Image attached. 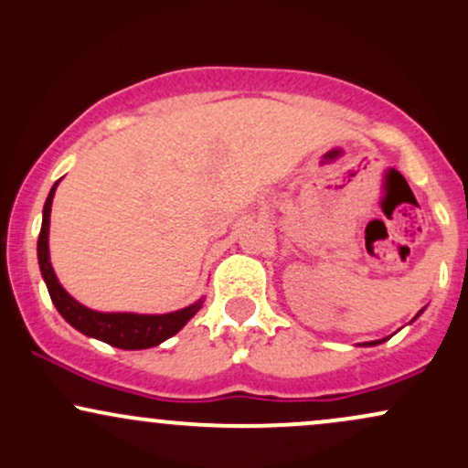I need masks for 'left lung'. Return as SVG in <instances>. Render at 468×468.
I'll return each instance as SVG.
<instances>
[{
	"mask_svg": "<svg viewBox=\"0 0 468 468\" xmlns=\"http://www.w3.org/2000/svg\"><path fill=\"white\" fill-rule=\"evenodd\" d=\"M424 312V309H420V312L416 314V316H413V320H416L418 316H420V314H422ZM413 320H411V323H413ZM385 340L387 338H382V340H371V343H365V345H362V347H374V345H380V343H385Z\"/></svg>",
	"mask_w": 468,
	"mask_h": 468,
	"instance_id": "1",
	"label": "left lung"
}]
</instances>
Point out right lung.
<instances>
[{"instance_id": "1", "label": "right lung", "mask_w": 468, "mask_h": 468, "mask_svg": "<svg viewBox=\"0 0 468 468\" xmlns=\"http://www.w3.org/2000/svg\"><path fill=\"white\" fill-rule=\"evenodd\" d=\"M57 186H59V181L50 187L48 198H46L44 203V218H41V232L39 240H37V259H39V270L41 276H44L46 287H48L52 304H55L57 312L64 316L66 323L72 324L77 332L90 335V338H97L101 340V343H108L119 349H150L181 332L187 324V320L203 307V298H198L197 303L170 314L94 312V309L86 307V304L77 303L75 298L61 287L59 278H57L55 270H52L48 250L50 207Z\"/></svg>"}]
</instances>
